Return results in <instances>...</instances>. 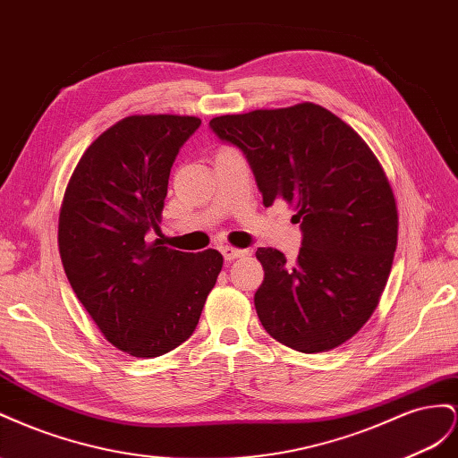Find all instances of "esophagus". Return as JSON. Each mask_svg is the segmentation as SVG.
<instances>
[{
  "label": "esophagus",
  "instance_id": "34e87169",
  "mask_svg": "<svg viewBox=\"0 0 458 458\" xmlns=\"http://www.w3.org/2000/svg\"><path fill=\"white\" fill-rule=\"evenodd\" d=\"M220 253H222V257H225V260L226 263H230V260H233V259H240V257H243L245 255V251L243 250H233V247H222L220 250Z\"/></svg>",
  "mask_w": 458,
  "mask_h": 458
}]
</instances>
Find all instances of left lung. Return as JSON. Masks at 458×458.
<instances>
[{"label":"left lung","mask_w":458,"mask_h":458,"mask_svg":"<svg viewBox=\"0 0 458 458\" xmlns=\"http://www.w3.org/2000/svg\"><path fill=\"white\" fill-rule=\"evenodd\" d=\"M208 128L250 163L265 207L293 205L301 250L293 265L259 247L255 293L263 328L301 352L347 342L380 301L397 247V207L362 138L315 103L216 116Z\"/></svg>","instance_id":"left-lung-1"}]
</instances>
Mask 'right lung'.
Wrapping results in <instances>:
<instances>
[{
    "instance_id": "1",
    "label": "right lung",
    "mask_w": 458,
    "mask_h": 458,
    "mask_svg": "<svg viewBox=\"0 0 458 458\" xmlns=\"http://www.w3.org/2000/svg\"><path fill=\"white\" fill-rule=\"evenodd\" d=\"M199 126L195 116H126L84 151L64 191V272L103 335L128 355L161 357L184 344L222 268L216 250L149 243L176 155Z\"/></svg>"
}]
</instances>
